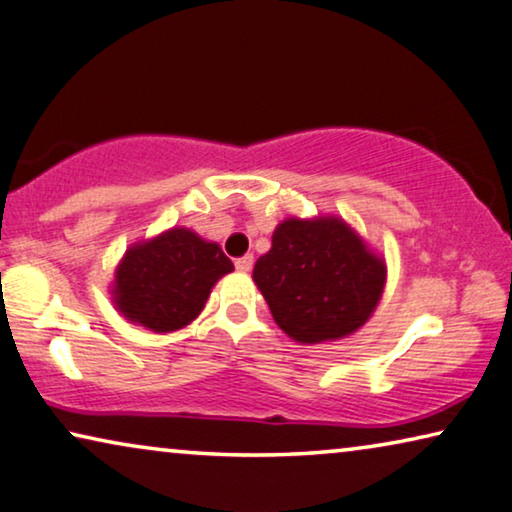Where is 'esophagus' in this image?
Segmentation results:
<instances>
[{"label": "esophagus", "instance_id": "34e87169", "mask_svg": "<svg viewBox=\"0 0 512 512\" xmlns=\"http://www.w3.org/2000/svg\"><path fill=\"white\" fill-rule=\"evenodd\" d=\"M234 266H236V271H241V273L250 271V269H253V255L239 257V259H236V262H234Z\"/></svg>", "mask_w": 512, "mask_h": 512}]
</instances>
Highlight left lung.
I'll return each instance as SVG.
<instances>
[{
	"mask_svg": "<svg viewBox=\"0 0 512 512\" xmlns=\"http://www.w3.org/2000/svg\"><path fill=\"white\" fill-rule=\"evenodd\" d=\"M386 259L345 218H285L253 280L276 324L299 345L342 340L384 296Z\"/></svg>",
	"mask_w": 512,
	"mask_h": 512,
	"instance_id": "1",
	"label": "left lung"
}]
</instances>
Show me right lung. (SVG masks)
<instances>
[{"mask_svg": "<svg viewBox=\"0 0 512 512\" xmlns=\"http://www.w3.org/2000/svg\"><path fill=\"white\" fill-rule=\"evenodd\" d=\"M234 271L216 241L170 227L128 246L114 269L110 296L131 324L174 333L204 310L216 282Z\"/></svg>", "mask_w": 512, "mask_h": 512, "instance_id": "right-lung-1", "label": "right lung"}]
</instances>
